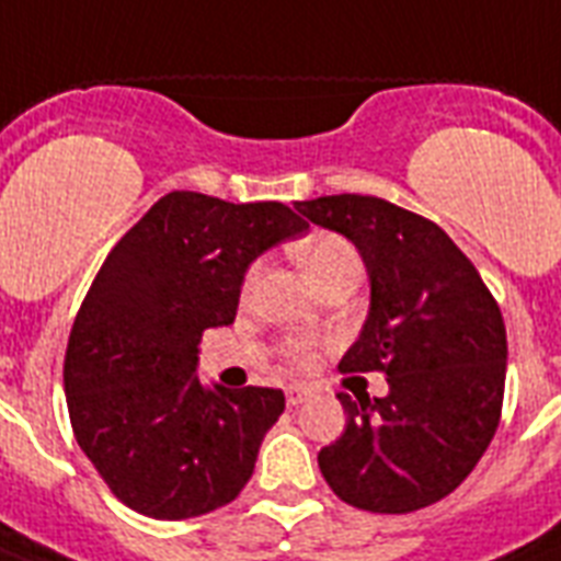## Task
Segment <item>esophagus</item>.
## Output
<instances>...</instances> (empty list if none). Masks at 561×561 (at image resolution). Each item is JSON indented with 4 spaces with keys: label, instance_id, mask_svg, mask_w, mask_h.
<instances>
[{
    "label": "esophagus",
    "instance_id": "esophagus-1",
    "mask_svg": "<svg viewBox=\"0 0 561 561\" xmlns=\"http://www.w3.org/2000/svg\"><path fill=\"white\" fill-rule=\"evenodd\" d=\"M285 399H288L290 408H297V404H302V401L308 399V390H306V387H288Z\"/></svg>",
    "mask_w": 561,
    "mask_h": 561
}]
</instances>
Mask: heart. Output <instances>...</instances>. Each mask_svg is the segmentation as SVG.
<instances>
[{"label": "heart", "mask_w": 561, "mask_h": 561, "mask_svg": "<svg viewBox=\"0 0 561 561\" xmlns=\"http://www.w3.org/2000/svg\"><path fill=\"white\" fill-rule=\"evenodd\" d=\"M299 259H302L308 276L314 282L325 279V276H334V273L341 271H360L358 250H355L350 238L337 236V232H317L314 238H308L302 250H299ZM255 273H259V267L247 271L244 290L253 288ZM288 355L297 367H308L311 364V346L306 341L290 343Z\"/></svg>", "instance_id": "heart-1"}]
</instances>
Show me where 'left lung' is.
Segmentation results:
<instances>
[{"instance_id": "obj_1", "label": "left lung", "mask_w": 561, "mask_h": 561, "mask_svg": "<svg viewBox=\"0 0 561 561\" xmlns=\"http://www.w3.org/2000/svg\"><path fill=\"white\" fill-rule=\"evenodd\" d=\"M358 247L373 282L364 332L341 373H383V399H352L341 439L317 454L332 492L367 513H416L469 478L501 422L506 329L469 255L436 227L381 197L294 203Z\"/></svg>"}]
</instances>
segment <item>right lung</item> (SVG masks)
<instances>
[{
    "label": "right lung",
    "mask_w": 561,
    "mask_h": 561,
    "mask_svg": "<svg viewBox=\"0 0 561 561\" xmlns=\"http://www.w3.org/2000/svg\"><path fill=\"white\" fill-rule=\"evenodd\" d=\"M306 229L285 203L171 192L107 253L72 323L64 387L75 439L125 506L180 522L253 478L285 392L203 383L197 343L236 320L247 264Z\"/></svg>",
    "instance_id": "add662e5"
}]
</instances>
